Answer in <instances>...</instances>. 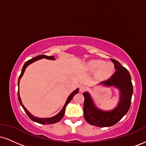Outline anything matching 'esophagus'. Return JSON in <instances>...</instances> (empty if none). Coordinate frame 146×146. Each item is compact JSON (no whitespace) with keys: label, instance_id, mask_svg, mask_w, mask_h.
Returning <instances> with one entry per match:
<instances>
[{"label":"esophagus","instance_id":"esophagus-1","mask_svg":"<svg viewBox=\"0 0 146 146\" xmlns=\"http://www.w3.org/2000/svg\"><path fill=\"white\" fill-rule=\"evenodd\" d=\"M85 88H86V86H85L84 85H82V84L80 85V91L82 92L83 90H84Z\"/></svg>","mask_w":146,"mask_h":146}]
</instances>
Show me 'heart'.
<instances>
[{"mask_svg": "<svg viewBox=\"0 0 146 146\" xmlns=\"http://www.w3.org/2000/svg\"><path fill=\"white\" fill-rule=\"evenodd\" d=\"M86 67L89 71H96V75L100 79H107L113 75L114 66L111 63H104L100 60H93L88 62Z\"/></svg>", "mask_w": 146, "mask_h": 146, "instance_id": "heart-1", "label": "heart"}]
</instances>
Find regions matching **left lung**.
Instances as JSON below:
<instances>
[{
	"instance_id": "left-lung-1",
	"label": "left lung",
	"mask_w": 146,
	"mask_h": 146,
	"mask_svg": "<svg viewBox=\"0 0 146 146\" xmlns=\"http://www.w3.org/2000/svg\"><path fill=\"white\" fill-rule=\"evenodd\" d=\"M110 60L115 64L116 71L109 79L100 84H103L105 86H114L119 89L121 95L118 106L111 111H103L95 106L87 92L83 93L84 97V115L85 119L90 125L98 127H109L116 124L128 113L131 104L133 86L130 73L117 60Z\"/></svg>"
}]
</instances>
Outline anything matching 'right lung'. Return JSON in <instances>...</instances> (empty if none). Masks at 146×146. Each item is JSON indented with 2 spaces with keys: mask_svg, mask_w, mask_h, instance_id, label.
Returning a JSON list of instances; mask_svg holds the SVG:
<instances>
[{
  "mask_svg": "<svg viewBox=\"0 0 146 146\" xmlns=\"http://www.w3.org/2000/svg\"><path fill=\"white\" fill-rule=\"evenodd\" d=\"M42 58H46V59H48V60H55L54 56H45V55H40V56L34 57V58H31V60H28V61H27L25 63V64H24V66H23V68H22L21 73V75H20L19 78H18V86H19V81H20V80H21V78H22V76H23V73H24L25 69H26V68L27 67L28 65L30 64H31L32 62H33L36 61V60L42 59ZM78 91H79L78 88V89L75 90V91H73V93H72L71 94L69 95V97H68V98L67 100H66V103H65V104H64V106L63 108H62V109L61 111H60V113L58 114V115H56V116L50 117V118H38V117H36L33 116V115H31V113H30L28 111V110L25 108V106H23V103H22L21 98H20L19 90H18V100H19L20 104H21V105L22 106H23V109H24V110L25 111V113H27V115H28V117H29L31 120H33V121L37 122V123H42V124H51V123H57V122H58L59 121H60V120H61V119L62 118L63 116H64V115L65 108H66V105H67L70 102H71V100H72V99H73V97H74V95L75 94H77V93H78Z\"/></svg>",
  "mask_w": 146,
  "mask_h": 146,
  "instance_id": "right-lung-1",
  "label": "right lung"
}]
</instances>
